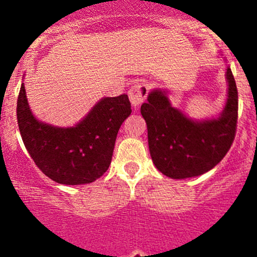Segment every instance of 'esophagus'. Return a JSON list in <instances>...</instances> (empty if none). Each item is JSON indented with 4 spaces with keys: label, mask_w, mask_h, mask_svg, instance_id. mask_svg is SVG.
I'll list each match as a JSON object with an SVG mask.
<instances>
[{
    "label": "esophagus",
    "mask_w": 257,
    "mask_h": 257,
    "mask_svg": "<svg viewBox=\"0 0 257 257\" xmlns=\"http://www.w3.org/2000/svg\"><path fill=\"white\" fill-rule=\"evenodd\" d=\"M128 95H129V99H131L132 105H133L134 108L139 107V105L144 102L145 98H147V95H148L147 84H145V83H142V82L137 83V84H134L133 87L129 89Z\"/></svg>",
    "instance_id": "1"
}]
</instances>
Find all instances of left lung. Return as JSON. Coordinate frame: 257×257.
Masks as SVG:
<instances>
[{"label": "left lung", "mask_w": 257, "mask_h": 257, "mask_svg": "<svg viewBox=\"0 0 257 257\" xmlns=\"http://www.w3.org/2000/svg\"><path fill=\"white\" fill-rule=\"evenodd\" d=\"M227 99L217 118L196 120L173 107L167 90L153 89L141 113L147 121L148 144L153 163L172 179L199 177L226 155L237 123V88L226 68Z\"/></svg>", "instance_id": "obj_1"}]
</instances>
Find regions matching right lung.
Wrapping results in <instances>:
<instances>
[{
	"label": "right lung",
	"instance_id": "obj_1",
	"mask_svg": "<svg viewBox=\"0 0 257 257\" xmlns=\"http://www.w3.org/2000/svg\"><path fill=\"white\" fill-rule=\"evenodd\" d=\"M131 113L126 94L105 97L76 125L61 128L33 115L23 83L17 100L18 128L26 149L43 174L64 185L93 183L107 172L116 134Z\"/></svg>",
	"mask_w": 257,
	"mask_h": 257
}]
</instances>
